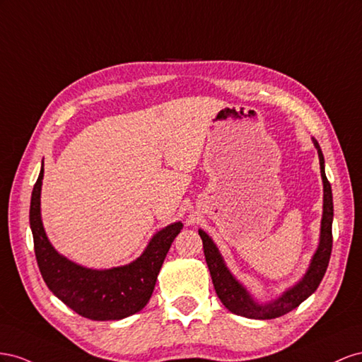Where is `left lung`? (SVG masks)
Returning a JSON list of instances; mask_svg holds the SVG:
<instances>
[{"label":"left lung","mask_w":362,"mask_h":362,"mask_svg":"<svg viewBox=\"0 0 362 362\" xmlns=\"http://www.w3.org/2000/svg\"><path fill=\"white\" fill-rule=\"evenodd\" d=\"M313 142L318 151L320 171H322L323 179V218L322 230H320V243L317 252L313 256L311 264H309L306 274L294 286L288 288L281 297H277L276 300L268 303L255 302V298L249 294V291H247L245 288L232 276V273L227 270L223 257L214 241L209 238V235L204 233L202 229L199 230V235L203 241L206 264L209 267L216 296H218L221 303L236 315L255 320H272L285 315L286 313L293 311V309L297 308L303 300H306V298L317 290L327 270L330 252H332V188H330V183L325 173V158L322 148H320L318 142L314 138Z\"/></svg>","instance_id":"8db88e82"}]
</instances>
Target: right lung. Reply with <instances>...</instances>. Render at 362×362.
<instances>
[{
	"label": "right lung",
	"mask_w": 362,
	"mask_h": 362,
	"mask_svg": "<svg viewBox=\"0 0 362 362\" xmlns=\"http://www.w3.org/2000/svg\"><path fill=\"white\" fill-rule=\"evenodd\" d=\"M42 177L44 163L30 202V227L37 267L49 291L78 315L97 322L139 313L150 300L165 256L183 224L173 223L158 232L136 261L109 270H90L59 255L49 244L40 220Z\"/></svg>",
	"instance_id": "add662e5"
}]
</instances>
